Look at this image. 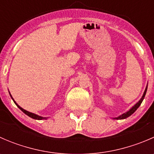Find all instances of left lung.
<instances>
[{
    "mask_svg": "<svg viewBox=\"0 0 154 154\" xmlns=\"http://www.w3.org/2000/svg\"><path fill=\"white\" fill-rule=\"evenodd\" d=\"M147 86H146V88H145V90H144V91L143 95H142V97H141L140 100H139V102H137V103H136V104H135L133 107H132V108L130 109L129 110V111L123 113V114L121 115V116H118V117L112 118V119H117V120H121V119H127V118H128L129 116H131L132 114H133V113H134L135 112H136V110L137 109L139 108V106H140V105H141V103H142V102L143 101L144 97H145L146 92H147Z\"/></svg>",
    "mask_w": 154,
    "mask_h": 154,
    "instance_id": "8db88e82",
    "label": "left lung"
}]
</instances>
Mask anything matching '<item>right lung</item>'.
Returning <instances> with one entry per match:
<instances>
[{"mask_svg":"<svg viewBox=\"0 0 154 154\" xmlns=\"http://www.w3.org/2000/svg\"><path fill=\"white\" fill-rule=\"evenodd\" d=\"M9 93H10V97H11V98L12 99V100H13V101H14V103H15V104H16V106H18V108H19L20 109H21V111L23 112H24V113H25V114L27 115V116H28L29 117L32 118V119H35V120H42V119H48V118H46V117H42V116H38V115H36V114H34V113H32V112H28V111H27V110L24 109H23V108H21V107L19 105H18V103H17L15 101V100H14L13 97H12V95H11V94H10V91H9Z\"/></svg>","mask_w":154,"mask_h":154,"instance_id":"1","label":"right lung"}]
</instances>
